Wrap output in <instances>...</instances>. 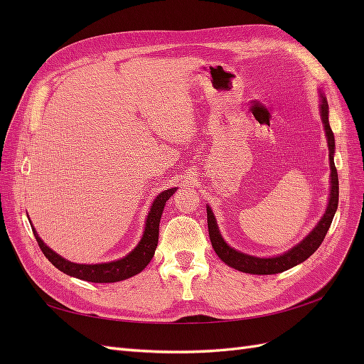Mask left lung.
<instances>
[{"instance_id":"obj_1","label":"left lung","mask_w":364,"mask_h":364,"mask_svg":"<svg viewBox=\"0 0 364 364\" xmlns=\"http://www.w3.org/2000/svg\"><path fill=\"white\" fill-rule=\"evenodd\" d=\"M321 118L323 123V129L326 134V141H328V150H329V168H331V174H329V199H328V206L325 209L323 217L318 220V223L314 226V229L308 234L301 243H297L294 247H291L289 252H284L278 257H270V258H259V257H252L247 255V253H243L240 250H235L234 247H230L226 241L223 240L222 234H220V229L215 222V215L213 213L211 206H206V214H208V232L209 238H211V245L218 255V258L222 259L225 264H228L229 267H232L235 270L250 273V274H274V273H281L284 270H289L297 264L304 262L306 258H310L313 253L318 249V246L322 245V241L328 232L329 226L333 223L334 214L337 211V205H338V176L337 170L334 165V150H336V141H334V134L331 130V126H329V118H328V102L323 92L321 91Z\"/></svg>"}]
</instances>
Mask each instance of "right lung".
<instances>
[{"instance_id": "obj_1", "label": "right lung", "mask_w": 364, "mask_h": 364, "mask_svg": "<svg viewBox=\"0 0 364 364\" xmlns=\"http://www.w3.org/2000/svg\"><path fill=\"white\" fill-rule=\"evenodd\" d=\"M176 193V188H170L162 191L155 200H153L150 211L146 218V226L144 232L139 240L136 247L129 252V255L124 258H119L117 261L111 262H102V264H77L71 262L68 259L62 258L58 255L56 252L51 250L41 237L38 235L36 229H33V234L38 241L41 250L43 255L48 258V261L53 264L54 267H58L60 272L70 274V277L79 278L87 282H118L124 281L127 278L135 277L139 272L146 269L147 264L151 261L153 255H155V250L158 246V237H159V222L161 215L165 208V203L170 199V197ZM31 225V222H30Z\"/></svg>"}]
</instances>
